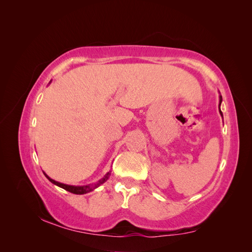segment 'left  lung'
Masks as SVG:
<instances>
[{
	"label": "left lung",
	"mask_w": 252,
	"mask_h": 252,
	"mask_svg": "<svg viewBox=\"0 0 252 252\" xmlns=\"http://www.w3.org/2000/svg\"><path fill=\"white\" fill-rule=\"evenodd\" d=\"M220 103H222V95L220 94V104H219V111H220V117L223 118V113H222V111H220Z\"/></svg>",
	"instance_id": "1"
}]
</instances>
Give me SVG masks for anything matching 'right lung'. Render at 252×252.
<instances>
[{
  "label": "right lung",
  "mask_w": 252,
  "mask_h": 252,
  "mask_svg": "<svg viewBox=\"0 0 252 252\" xmlns=\"http://www.w3.org/2000/svg\"><path fill=\"white\" fill-rule=\"evenodd\" d=\"M50 83H51V81H50ZM49 83V84H50ZM44 174H45V177H46L52 184H55V185H57V186H59V187H61V188H63V189H65V190H67V191H69V192H71V193H74V194H85V193H88V192H90V191H93V190H94L95 188H97L98 186H101L103 183H105L106 181H107L108 179H109V177H110V171L109 172H107L106 173L105 175H104V178L103 179H101V180H98L96 183H94V184H88V185H84V186H73V185H67V184H63V183H60V182H57V181H55V180H52V179H50L48 175L44 172Z\"/></svg>",
  "instance_id": "1"
}]
</instances>
